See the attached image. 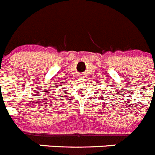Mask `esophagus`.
Masks as SVG:
<instances>
[{
  "instance_id": "esophagus-1",
  "label": "esophagus",
  "mask_w": 155,
  "mask_h": 155,
  "mask_svg": "<svg viewBox=\"0 0 155 155\" xmlns=\"http://www.w3.org/2000/svg\"><path fill=\"white\" fill-rule=\"evenodd\" d=\"M82 76H83V75H82Z\"/></svg>"
}]
</instances>
